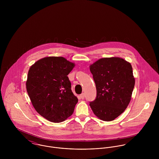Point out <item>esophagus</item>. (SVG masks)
Here are the masks:
<instances>
[{"label": "esophagus", "mask_w": 159, "mask_h": 159, "mask_svg": "<svg viewBox=\"0 0 159 159\" xmlns=\"http://www.w3.org/2000/svg\"><path fill=\"white\" fill-rule=\"evenodd\" d=\"M80 98H81V99H84V93H82L80 95Z\"/></svg>", "instance_id": "1"}]
</instances>
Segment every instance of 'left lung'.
Returning a JSON list of instances; mask_svg holds the SVG:
<instances>
[{"label":"left lung","mask_w":159,"mask_h":159,"mask_svg":"<svg viewBox=\"0 0 159 159\" xmlns=\"http://www.w3.org/2000/svg\"><path fill=\"white\" fill-rule=\"evenodd\" d=\"M97 97L90 102L94 114L104 121H111L128 107L135 86L130 62L118 57L102 58L90 65Z\"/></svg>","instance_id":"obj_1"}]
</instances>
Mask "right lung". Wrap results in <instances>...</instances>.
I'll use <instances>...</instances> for the list:
<instances>
[{"mask_svg": "<svg viewBox=\"0 0 159 159\" xmlns=\"http://www.w3.org/2000/svg\"><path fill=\"white\" fill-rule=\"evenodd\" d=\"M75 66L63 57L50 56L37 61L29 70L26 89L31 103L50 122H63L74 111L78 100L67 75Z\"/></svg>", "mask_w": 159, "mask_h": 159, "instance_id": "right-lung-1", "label": "right lung"}]
</instances>
